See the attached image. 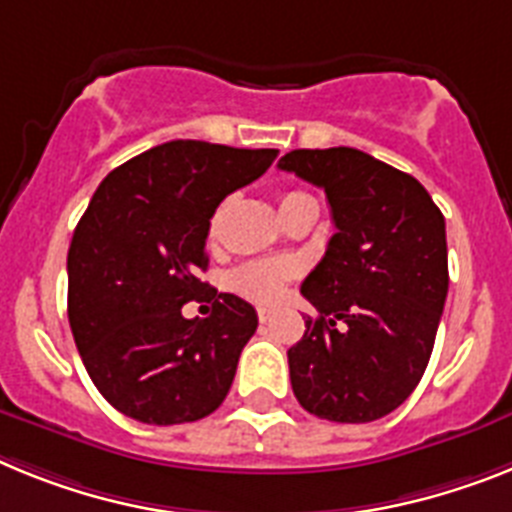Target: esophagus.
Listing matches in <instances>:
<instances>
[{
  "label": "esophagus",
  "mask_w": 512,
  "mask_h": 512,
  "mask_svg": "<svg viewBox=\"0 0 512 512\" xmlns=\"http://www.w3.org/2000/svg\"><path fill=\"white\" fill-rule=\"evenodd\" d=\"M257 317H260V322H268L270 317H273V312H270V309H265V307H260V309H257Z\"/></svg>",
  "instance_id": "esophagus-1"
}]
</instances>
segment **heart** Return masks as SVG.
I'll use <instances>...</instances> for the list:
<instances>
[{
  "label": "heart",
  "mask_w": 512,
  "mask_h": 512,
  "mask_svg": "<svg viewBox=\"0 0 512 512\" xmlns=\"http://www.w3.org/2000/svg\"><path fill=\"white\" fill-rule=\"evenodd\" d=\"M304 200H315V197L304 195V192H286L281 197V213H286L289 208H294L296 203H304ZM216 231V221H213V229ZM296 268L289 260H249V263L239 265L229 273V286L242 294L244 299L257 304H273L281 299L286 283L294 278Z\"/></svg>",
  "instance_id": "b5f03b06"
}]
</instances>
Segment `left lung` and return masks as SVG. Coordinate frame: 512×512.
I'll use <instances>...</instances> for the list:
<instances>
[{"mask_svg":"<svg viewBox=\"0 0 512 512\" xmlns=\"http://www.w3.org/2000/svg\"><path fill=\"white\" fill-rule=\"evenodd\" d=\"M278 169L325 190L336 234L304 278L320 312L289 349L291 388L309 414L375 422L422 380L445 296V218L411 174L356 148L291 150Z\"/></svg>","mask_w":512,"mask_h":512,"instance_id":"8db88e82","label":"left lung"}]
</instances>
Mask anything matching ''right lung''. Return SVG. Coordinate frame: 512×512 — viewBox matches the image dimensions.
Instances as JSON below:
<instances>
[{
	"label": "right lung",
	"mask_w": 512,
	"mask_h": 512,
	"mask_svg": "<svg viewBox=\"0 0 512 512\" xmlns=\"http://www.w3.org/2000/svg\"><path fill=\"white\" fill-rule=\"evenodd\" d=\"M276 148L171 140L117 166L72 234L67 315L98 393L143 424L197 422L229 393L255 307L200 278L221 200L263 176ZM192 298L213 301L187 321Z\"/></svg>",
	"instance_id": "obj_1"
}]
</instances>
